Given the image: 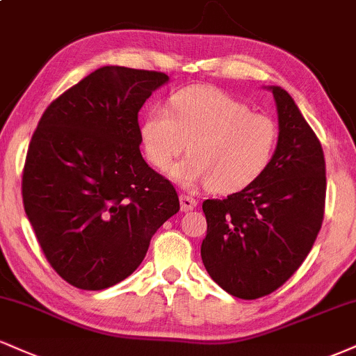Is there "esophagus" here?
Masks as SVG:
<instances>
[{"mask_svg": "<svg viewBox=\"0 0 356 356\" xmlns=\"http://www.w3.org/2000/svg\"><path fill=\"white\" fill-rule=\"evenodd\" d=\"M197 207V200L192 195L181 194V209L184 212H189L192 209Z\"/></svg>", "mask_w": 356, "mask_h": 356, "instance_id": "1", "label": "esophagus"}]
</instances>
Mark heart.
Wrapping results in <instances>:
<instances>
[{
  "label": "heart",
  "mask_w": 356,
  "mask_h": 356,
  "mask_svg": "<svg viewBox=\"0 0 356 356\" xmlns=\"http://www.w3.org/2000/svg\"><path fill=\"white\" fill-rule=\"evenodd\" d=\"M147 161L159 170L189 143L191 156L170 169L184 186H209L234 194L259 181L272 165L280 140L270 115L213 86H191L170 97V111L154 108L140 127Z\"/></svg>",
  "instance_id": "b5f03b06"
}]
</instances>
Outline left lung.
Wrapping results in <instances>:
<instances>
[{
  "label": "left lung",
  "instance_id": "1",
  "mask_svg": "<svg viewBox=\"0 0 356 356\" xmlns=\"http://www.w3.org/2000/svg\"><path fill=\"white\" fill-rule=\"evenodd\" d=\"M272 94L280 129L272 165L247 189L202 204V262L216 284L243 300L275 292L297 272L325 213L322 144L292 96L277 86Z\"/></svg>",
  "mask_w": 356,
  "mask_h": 356
}]
</instances>
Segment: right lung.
<instances>
[{"label":"right lung","instance_id":"add662e5","mask_svg":"<svg viewBox=\"0 0 356 356\" xmlns=\"http://www.w3.org/2000/svg\"><path fill=\"white\" fill-rule=\"evenodd\" d=\"M167 79L99 67L38 122L21 181L24 211L46 260L72 286L102 290L129 277L152 235L179 212L172 182L139 149V111Z\"/></svg>","mask_w":356,"mask_h":356}]
</instances>
